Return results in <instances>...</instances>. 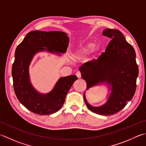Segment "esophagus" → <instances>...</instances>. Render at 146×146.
Wrapping results in <instances>:
<instances>
[{
    "label": "esophagus",
    "instance_id": "esophagus-1",
    "mask_svg": "<svg viewBox=\"0 0 146 146\" xmlns=\"http://www.w3.org/2000/svg\"><path fill=\"white\" fill-rule=\"evenodd\" d=\"M76 75L77 77H78V78H80V77H81V73H80V71H78V72H76Z\"/></svg>",
    "mask_w": 146,
    "mask_h": 146
}]
</instances>
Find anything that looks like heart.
<instances>
[{
  "label": "heart",
  "instance_id": "heart-1",
  "mask_svg": "<svg viewBox=\"0 0 146 146\" xmlns=\"http://www.w3.org/2000/svg\"><path fill=\"white\" fill-rule=\"evenodd\" d=\"M95 46V44L92 42L87 43V44L82 45L73 52V58L75 60H77L84 58L85 56L92 52Z\"/></svg>",
  "mask_w": 146,
  "mask_h": 146
}]
</instances>
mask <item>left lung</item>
Masks as SVG:
<instances>
[{
	"label": "left lung",
	"instance_id": "8db88e82",
	"mask_svg": "<svg viewBox=\"0 0 146 146\" xmlns=\"http://www.w3.org/2000/svg\"><path fill=\"white\" fill-rule=\"evenodd\" d=\"M104 36L111 38L105 52L97 60L88 62L79 68L87 82V90L101 84H108L111 94L103 105L94 107L84 99L88 109L101 115H111L121 111L132 99L136 90L139 68L133 47L127 42L120 31L106 29Z\"/></svg>",
	"mask_w": 146,
	"mask_h": 146
}]
</instances>
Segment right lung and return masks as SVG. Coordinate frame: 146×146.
I'll return each mask as SVG.
<instances>
[{"mask_svg": "<svg viewBox=\"0 0 146 146\" xmlns=\"http://www.w3.org/2000/svg\"><path fill=\"white\" fill-rule=\"evenodd\" d=\"M68 44L69 37L62 31H32L16 47L12 67L14 92L19 101L31 112L41 115L57 112L63 105L74 82L78 79L76 75L61 77L46 94L36 91L30 80L29 65L36 53L44 50L65 53Z\"/></svg>", "mask_w": 146, "mask_h": 146, "instance_id": "1", "label": "right lung"}]
</instances>
